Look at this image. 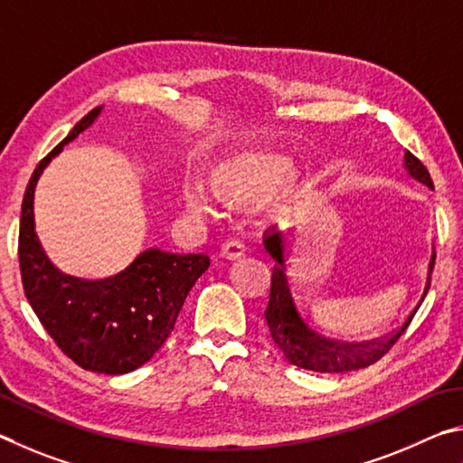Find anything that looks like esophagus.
<instances>
[{
    "instance_id": "1",
    "label": "esophagus",
    "mask_w": 463,
    "mask_h": 463,
    "mask_svg": "<svg viewBox=\"0 0 463 463\" xmlns=\"http://www.w3.org/2000/svg\"><path fill=\"white\" fill-rule=\"evenodd\" d=\"M246 252H248V248L244 241H240V240H227L222 246V256L227 258V260H238V258H241Z\"/></svg>"
}]
</instances>
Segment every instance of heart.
Instances as JSON below:
<instances>
[{"label":"heart","mask_w":463,"mask_h":463,"mask_svg":"<svg viewBox=\"0 0 463 463\" xmlns=\"http://www.w3.org/2000/svg\"><path fill=\"white\" fill-rule=\"evenodd\" d=\"M297 162L282 152L266 148H248L233 152L219 160L207 175V184L217 199L225 203H248L262 199L277 191L295 175ZM183 205L193 215L213 213L209 194L199 183L183 184Z\"/></svg>","instance_id":"b5f03b06"}]
</instances>
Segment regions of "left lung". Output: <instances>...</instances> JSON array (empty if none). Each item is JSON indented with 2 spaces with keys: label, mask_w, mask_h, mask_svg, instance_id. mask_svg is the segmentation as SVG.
Listing matches in <instances>:
<instances>
[{
  "label": "left lung",
  "mask_w": 463,
  "mask_h": 463,
  "mask_svg": "<svg viewBox=\"0 0 463 463\" xmlns=\"http://www.w3.org/2000/svg\"><path fill=\"white\" fill-rule=\"evenodd\" d=\"M404 170H407V175L415 178V181L423 183L429 189H433V181L431 176H429L427 168L423 166V162L412 156L409 150H404ZM262 244L266 248V252H269L274 258V262H277L272 270L270 301L264 311V317L270 327L274 344L280 347V352L285 354V358L293 364V366L313 372H326V374L368 368L370 364L383 358V355L394 345L396 339L404 334L412 315L417 313L419 305L423 303V298L427 297L429 285H431V272L435 266V246H431V260H429L423 297H420L415 311L409 315L407 321H404L392 335L370 344H339L334 342V339H327L317 334V331L303 319V313L298 311L288 274V233L285 230H280L279 225H272L264 232Z\"/></svg>",
  "instance_id": "left-lung-1"
}]
</instances>
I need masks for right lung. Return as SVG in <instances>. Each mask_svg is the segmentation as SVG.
<instances>
[{
  "mask_svg": "<svg viewBox=\"0 0 463 463\" xmlns=\"http://www.w3.org/2000/svg\"><path fill=\"white\" fill-rule=\"evenodd\" d=\"M101 111L103 105L89 111L40 160L24 194L18 256L24 293L48 335L80 368L116 376L144 366L166 342L186 295L209 269V256L146 248L124 270L97 280L72 277L51 262L34 222L38 178Z\"/></svg>",
  "mask_w": 463,
  "mask_h": 463,
  "instance_id": "obj_1",
  "label": "right lung"
}]
</instances>
